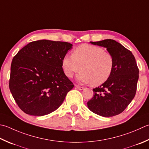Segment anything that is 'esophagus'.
Here are the masks:
<instances>
[{"instance_id": "esophagus-1", "label": "esophagus", "mask_w": 149, "mask_h": 149, "mask_svg": "<svg viewBox=\"0 0 149 149\" xmlns=\"http://www.w3.org/2000/svg\"><path fill=\"white\" fill-rule=\"evenodd\" d=\"M75 87H76V88H77L78 90H82L84 89V87L78 86V85H75Z\"/></svg>"}]
</instances>
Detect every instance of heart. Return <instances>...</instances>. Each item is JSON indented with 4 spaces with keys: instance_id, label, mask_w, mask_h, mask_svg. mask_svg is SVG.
Wrapping results in <instances>:
<instances>
[{
    "instance_id": "b5f03b06",
    "label": "heart",
    "mask_w": 149,
    "mask_h": 149,
    "mask_svg": "<svg viewBox=\"0 0 149 149\" xmlns=\"http://www.w3.org/2000/svg\"><path fill=\"white\" fill-rule=\"evenodd\" d=\"M113 58L109 52L97 46L82 45L72 52V55H66L62 61V68L67 77L72 78L77 75L78 82L92 83L97 86L109 79L113 71Z\"/></svg>"
}]
</instances>
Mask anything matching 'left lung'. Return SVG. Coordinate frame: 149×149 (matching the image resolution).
<instances>
[{
	"instance_id": "1",
	"label": "left lung",
	"mask_w": 149,
	"mask_h": 149,
	"mask_svg": "<svg viewBox=\"0 0 149 149\" xmlns=\"http://www.w3.org/2000/svg\"><path fill=\"white\" fill-rule=\"evenodd\" d=\"M106 48L113 58V71L109 79L93 89L94 97L88 109L103 117H112L123 112L134 99L139 78V69L132 52L112 39L90 42Z\"/></svg>"
}]
</instances>
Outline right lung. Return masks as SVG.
<instances>
[{
  "mask_svg": "<svg viewBox=\"0 0 149 149\" xmlns=\"http://www.w3.org/2000/svg\"><path fill=\"white\" fill-rule=\"evenodd\" d=\"M72 45L39 40L31 42L13 57L10 92L26 113L42 116L57 110L74 84L66 76L62 61Z\"/></svg>",
  "mask_w": 149,
  "mask_h": 149,
  "instance_id": "obj_1",
  "label": "right lung"
}]
</instances>
